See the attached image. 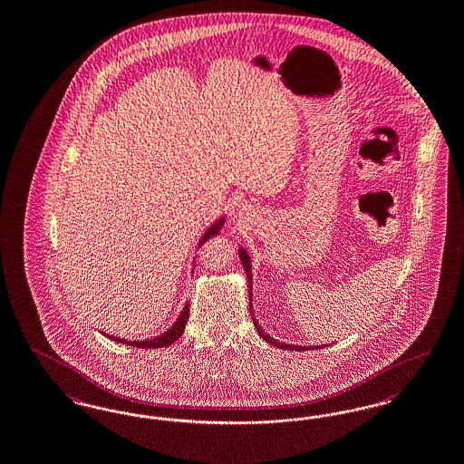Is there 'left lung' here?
I'll return each instance as SVG.
<instances>
[{"label":"left lung","instance_id":"1","mask_svg":"<svg viewBox=\"0 0 464 464\" xmlns=\"http://www.w3.org/2000/svg\"><path fill=\"white\" fill-rule=\"evenodd\" d=\"M238 256H240L241 266H243V269H245V275H246V281H248V309H250V314H252V321H254V326H256V330H257V334L259 336H262V340H266L267 343H271V345H275V347H279V349H285V351H298V353H302V351H314V349H321V347H328V345H311V347H305V345H290V343H283V342H278V340H275L273 336H269V334H266L262 328H260L259 323H257V319H256V314H254V305H252V264H250V257H248V254H246V250L240 246L238 248Z\"/></svg>","mask_w":464,"mask_h":464}]
</instances>
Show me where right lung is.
Returning <instances> with one entry per match:
<instances>
[{"instance_id": "add662e5", "label": "right lung", "mask_w": 464, "mask_h": 464, "mask_svg": "<svg viewBox=\"0 0 464 464\" xmlns=\"http://www.w3.org/2000/svg\"><path fill=\"white\" fill-rule=\"evenodd\" d=\"M224 221H226V218H219L218 221L214 224H210V227L205 231L204 235H202V238L198 241V246L200 245H204V241L208 240V238H212V237H216V235H219V231H221V227L224 226ZM188 317H189V304H186L185 307H183V311H181V314L178 315V319L174 321V324L164 332L162 334H157V336H153V338H149V340H126V338H119V336H113V334H105L103 332L102 334H105L107 338H111L113 342H117V343H126V345H130V347H138V349H160V347H167V345H172L183 332H185V324L186 321H188Z\"/></svg>"}]
</instances>
